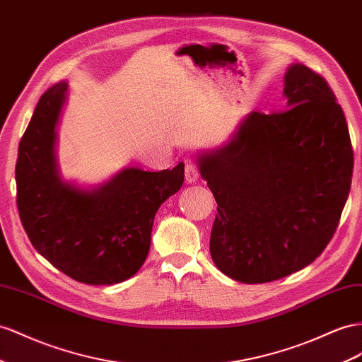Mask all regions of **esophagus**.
I'll return each mask as SVG.
<instances>
[{"instance_id": "1", "label": "esophagus", "mask_w": 362, "mask_h": 362, "mask_svg": "<svg viewBox=\"0 0 362 362\" xmlns=\"http://www.w3.org/2000/svg\"><path fill=\"white\" fill-rule=\"evenodd\" d=\"M184 175H185V181H187V182H197L198 178H199L198 164L194 163V161H190V160L185 161Z\"/></svg>"}]
</instances>
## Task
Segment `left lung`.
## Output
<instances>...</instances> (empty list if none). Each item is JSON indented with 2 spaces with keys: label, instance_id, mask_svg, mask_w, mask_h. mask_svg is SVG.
<instances>
[{
  "label": "left lung",
  "instance_id": "1",
  "mask_svg": "<svg viewBox=\"0 0 362 362\" xmlns=\"http://www.w3.org/2000/svg\"><path fill=\"white\" fill-rule=\"evenodd\" d=\"M283 95L286 110L250 112L227 144L198 157L218 202L211 259L250 285L286 277L325 251L354 173L346 117L323 77L291 65Z\"/></svg>",
  "mask_w": 362,
  "mask_h": 362
}]
</instances>
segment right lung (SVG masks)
<instances>
[{
    "label": "right lung",
    "mask_w": 362,
    "mask_h": 362,
    "mask_svg": "<svg viewBox=\"0 0 362 362\" xmlns=\"http://www.w3.org/2000/svg\"><path fill=\"white\" fill-rule=\"evenodd\" d=\"M68 83L41 95L19 141L16 204L36 251L64 274L86 285H114L141 268L160 205L184 182V164L172 170L126 168L97 189L61 178L57 123Z\"/></svg>",
    "instance_id": "add662e5"
}]
</instances>
